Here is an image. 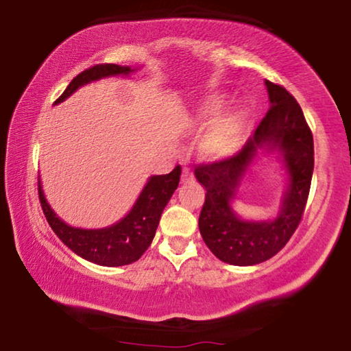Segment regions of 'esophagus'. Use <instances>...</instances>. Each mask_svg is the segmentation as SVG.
<instances>
[{
    "label": "esophagus",
    "instance_id": "34e87169",
    "mask_svg": "<svg viewBox=\"0 0 351 351\" xmlns=\"http://www.w3.org/2000/svg\"><path fill=\"white\" fill-rule=\"evenodd\" d=\"M192 178H194V175H192V171L187 169V167H184V169H182V181L192 180Z\"/></svg>",
    "mask_w": 351,
    "mask_h": 351
}]
</instances>
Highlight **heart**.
Listing matches in <instances>:
<instances>
[{
    "mask_svg": "<svg viewBox=\"0 0 351 351\" xmlns=\"http://www.w3.org/2000/svg\"><path fill=\"white\" fill-rule=\"evenodd\" d=\"M227 97L213 95L197 110V121L211 122L200 138L199 151L206 160H224L234 156L243 140L246 112L241 108L226 111Z\"/></svg>",
    "mask_w": 351,
    "mask_h": 351,
    "instance_id": "obj_1",
    "label": "heart"
}]
</instances>
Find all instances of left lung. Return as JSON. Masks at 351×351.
I'll use <instances>...</instances> for the list:
<instances>
[{
    "label": "left lung",
    "instance_id": "left-lung-1",
    "mask_svg": "<svg viewBox=\"0 0 351 351\" xmlns=\"http://www.w3.org/2000/svg\"><path fill=\"white\" fill-rule=\"evenodd\" d=\"M270 110L241 151L224 160L195 165L205 187L199 229L216 258L232 265H254L275 256L288 243L302 219L313 175V135L295 98L285 87L265 81ZM259 149L276 150L289 171V189L275 220L245 221L230 202Z\"/></svg>",
    "mask_w": 351,
    "mask_h": 351
}]
</instances>
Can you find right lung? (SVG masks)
<instances>
[{
	"label": "right lung",
	"instance_id": "1",
	"mask_svg": "<svg viewBox=\"0 0 351 351\" xmlns=\"http://www.w3.org/2000/svg\"><path fill=\"white\" fill-rule=\"evenodd\" d=\"M132 71L130 66H119L114 63H101V65L87 68L73 79L65 92L56 100V105L88 82L108 76H127ZM180 165H176L169 175L151 176L125 218L105 229H77V227L68 226L53 213L51 205L47 204L41 180H38V194L49 226L73 253L93 264L119 267V265L135 263L149 248L157 226H159L162 211L173 195L180 182Z\"/></svg>",
	"mask_w": 351,
	"mask_h": 351
}]
</instances>
